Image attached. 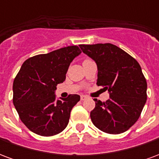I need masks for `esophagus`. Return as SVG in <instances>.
<instances>
[{"label": "esophagus", "mask_w": 159, "mask_h": 159, "mask_svg": "<svg viewBox=\"0 0 159 159\" xmlns=\"http://www.w3.org/2000/svg\"><path fill=\"white\" fill-rule=\"evenodd\" d=\"M88 98L86 95H81V100H85Z\"/></svg>", "instance_id": "obj_1"}]
</instances>
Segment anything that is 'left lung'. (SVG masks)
<instances>
[{
    "label": "left lung",
    "mask_w": 159,
    "mask_h": 159,
    "mask_svg": "<svg viewBox=\"0 0 159 159\" xmlns=\"http://www.w3.org/2000/svg\"><path fill=\"white\" fill-rule=\"evenodd\" d=\"M80 48L96 63L97 85L104 86L110 95L106 102L93 100L92 122L106 133L125 132L140 117L147 101V84L140 66L123 49L111 43Z\"/></svg>",
    "instance_id": "left-lung-1"
}]
</instances>
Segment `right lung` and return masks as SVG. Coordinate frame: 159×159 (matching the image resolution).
Segmentation results:
<instances>
[{
	"instance_id": "add662e5",
	"label": "right lung",
	"mask_w": 159,
	"mask_h": 159,
	"mask_svg": "<svg viewBox=\"0 0 159 159\" xmlns=\"http://www.w3.org/2000/svg\"><path fill=\"white\" fill-rule=\"evenodd\" d=\"M77 46H69L23 63L13 82V105L20 119L33 133L52 136L62 132L69 123L78 94L57 99V85L66 77L70 64L81 53Z\"/></svg>"
}]
</instances>
